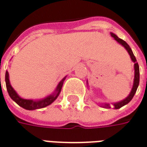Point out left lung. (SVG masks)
Here are the masks:
<instances>
[{
    "instance_id": "left-lung-1",
    "label": "left lung",
    "mask_w": 147,
    "mask_h": 147,
    "mask_svg": "<svg viewBox=\"0 0 147 147\" xmlns=\"http://www.w3.org/2000/svg\"><path fill=\"white\" fill-rule=\"evenodd\" d=\"M111 35L113 38H115V40L119 42V43H120L121 45H123L124 47L126 48V50L127 51V52L129 53V55L131 56V59L133 62H135V79H134V85H133V88L131 89V93L129 94V96L125 99V100H122L120 102H118V103H115L114 104V106H115V109H120L121 107L123 106H124L127 104H128L129 102L131 101L133 98V96H135V92H136V90H137V88H138V84H139V66H138V64L137 61H136V59H135V55L133 54V52H132L131 49V47H129V45L127 43V42L124 41V40H123L121 38H119L117 36V35H115V34H113V33H111ZM105 108H110V105H108V104H105Z\"/></svg>"
}]
</instances>
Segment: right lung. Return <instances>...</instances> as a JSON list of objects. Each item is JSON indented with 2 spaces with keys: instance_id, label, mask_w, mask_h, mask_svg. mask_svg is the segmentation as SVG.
Wrapping results in <instances>:
<instances>
[{
  "instance_id": "1",
  "label": "right lung",
  "mask_w": 147,
  "mask_h": 147,
  "mask_svg": "<svg viewBox=\"0 0 147 147\" xmlns=\"http://www.w3.org/2000/svg\"><path fill=\"white\" fill-rule=\"evenodd\" d=\"M65 78L62 79L61 82H59L58 87L56 88V92L55 94L52 96H49L47 98L41 100H25V99H22L20 97L17 93L15 92V90L12 88V87L10 85L9 78V73L6 71L5 73V83H6V88H7V91L9 92V96L14 100V101L22 107L23 109H27V110H34V109H42L44 107L48 106L51 105L52 102H54L59 96V93L61 92L62 85H63V82H64Z\"/></svg>"
}]
</instances>
